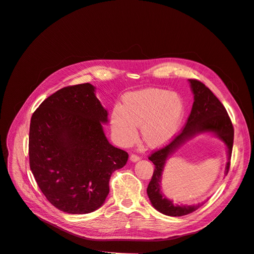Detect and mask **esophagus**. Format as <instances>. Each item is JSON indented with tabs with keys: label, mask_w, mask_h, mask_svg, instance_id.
<instances>
[{
	"label": "esophagus",
	"mask_w": 254,
	"mask_h": 254,
	"mask_svg": "<svg viewBox=\"0 0 254 254\" xmlns=\"http://www.w3.org/2000/svg\"><path fill=\"white\" fill-rule=\"evenodd\" d=\"M129 159H130V162L136 163V162L140 161V156H138V155H136V154H131L130 157H129Z\"/></svg>",
	"instance_id": "1"
}]
</instances>
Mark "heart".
<instances>
[{"mask_svg":"<svg viewBox=\"0 0 254 254\" xmlns=\"http://www.w3.org/2000/svg\"><path fill=\"white\" fill-rule=\"evenodd\" d=\"M184 103L176 92L159 88H145L130 92L123 106L111 113V128L123 146L137 140V127H141L144 142L150 147H159L174 138L182 125Z\"/></svg>","mask_w":254,"mask_h":254,"instance_id":"heart-1","label":"heart"}]
</instances>
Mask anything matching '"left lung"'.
Masks as SVG:
<instances>
[{
	"label": "left lung",
	"instance_id": "8db88e82",
	"mask_svg": "<svg viewBox=\"0 0 254 254\" xmlns=\"http://www.w3.org/2000/svg\"><path fill=\"white\" fill-rule=\"evenodd\" d=\"M193 93V104L185 127L180 134L173 139L162 149L153 152L149 159L154 165V172L148 184L147 194L151 205L168 216H183L195 211L205 202L196 205H177L166 197L161 190L162 176L166 163L170 155L180 146L199 134H213L221 140L228 151V163L225 165L224 175H228L234 143V127L228 112L221 102L214 96L204 83L195 79H189Z\"/></svg>",
	"mask_w": 254,
	"mask_h": 254
}]
</instances>
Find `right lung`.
Here are the masks:
<instances>
[{
	"label": "right lung",
	"mask_w": 254,
	"mask_h": 254,
	"mask_svg": "<svg viewBox=\"0 0 254 254\" xmlns=\"http://www.w3.org/2000/svg\"><path fill=\"white\" fill-rule=\"evenodd\" d=\"M108 111L96 87H64L34 112L29 138L30 167L48 201L70 214L99 209L109 193L112 173L127 162V152L107 140Z\"/></svg>",
	"instance_id": "right-lung-1"
}]
</instances>
